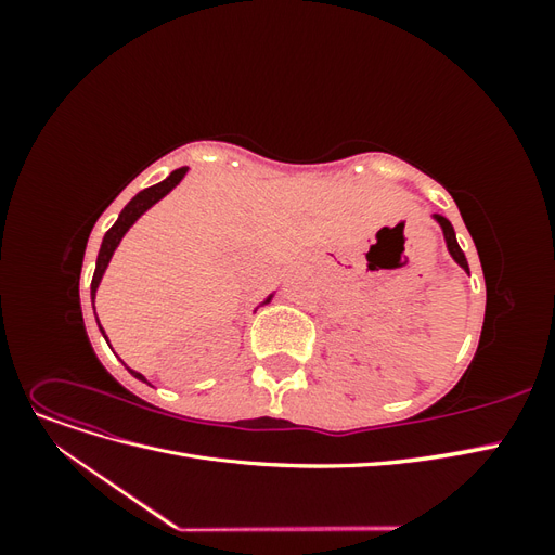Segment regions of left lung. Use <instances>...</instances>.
I'll list each match as a JSON object with an SVG mask.
<instances>
[{
  "mask_svg": "<svg viewBox=\"0 0 555 555\" xmlns=\"http://www.w3.org/2000/svg\"><path fill=\"white\" fill-rule=\"evenodd\" d=\"M435 222H438V227L442 229V236H444V243H447V249H449V255H451V259L456 261L463 271L469 275V266H467V259H465V255H463V249H461V245H459V241H456V231H453V227H451V222L447 220L444 215H438V212H433L430 215Z\"/></svg>",
  "mask_w": 555,
  "mask_h": 555,
  "instance_id": "1",
  "label": "left lung"
}]
</instances>
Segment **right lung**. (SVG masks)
<instances>
[{"label": "right lung", "instance_id": "right-lung-1", "mask_svg": "<svg viewBox=\"0 0 555 555\" xmlns=\"http://www.w3.org/2000/svg\"><path fill=\"white\" fill-rule=\"evenodd\" d=\"M188 166H182V169H176L169 178L166 180H162V182H157V184H153V188H147V190H143V192H139L137 196H133L129 204L122 208V212L117 215V220H115V224L106 231V236H104V241H102V247H99V257H96V268H94V275H92V284H90V296H92V308H94V296H96V289H99V284H102V278H104V273H106V268H108V263H111V259H113V255H115V249H117V245H120V241L125 238V233L139 222V217L143 215V212H147L150 208H153L157 201H162L166 194H169L173 188H178L180 184V180L188 176ZM273 296H275V292H271L268 294L261 304L257 306V308H261V306H266V304H271L273 300ZM255 308V310H257ZM96 324H99V317H96ZM99 331L104 333V328H102V324H99ZM104 338H106V333H104ZM106 343H108V338H106ZM129 371V367H127ZM133 377L137 379H141V382H147L141 373H137V371H129Z\"/></svg>", "mask_w": 555, "mask_h": 555}]
</instances>
